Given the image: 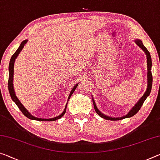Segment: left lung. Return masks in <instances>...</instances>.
<instances>
[{"mask_svg":"<svg viewBox=\"0 0 160 160\" xmlns=\"http://www.w3.org/2000/svg\"><path fill=\"white\" fill-rule=\"evenodd\" d=\"M135 42H136L137 45L139 46V47L141 48L142 50H143L144 52H145L146 55H147V91L145 92V93H144V94L142 96L141 99L139 100V102L134 106V107L132 108L131 110H130V112L128 113V114H127L126 116H124V117H119V118L109 117L106 116V115H104V114H103L102 113L100 112L99 110L97 109V106H96L94 101L92 98L93 103H94V109H95L96 112H97L101 117L104 118V119H105L112 120V121H115V120H121L122 119H124V118H129V117H133L134 115L136 114L139 111L140 108L142 107V104H143L144 102L147 99V97L149 95V94H150L152 87V71H151V68H152V58H151L150 53H149V52L148 51V50H147L145 46L143 45V43H142V41L137 39V40L135 41Z\"/></svg>","mask_w":160,"mask_h":160,"instance_id":"obj_1","label":"left lung"}]
</instances>
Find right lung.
Listing matches in <instances>:
<instances>
[{
    "label": "right lung",
    "mask_w": 160,
    "mask_h": 160,
    "mask_svg": "<svg viewBox=\"0 0 160 160\" xmlns=\"http://www.w3.org/2000/svg\"><path fill=\"white\" fill-rule=\"evenodd\" d=\"M27 41L28 40H24L23 41H22V43H21L20 46H19V48L17 49V51L16 52L14 53V54L12 56V57L11 58V61H10V63H9V77H8V91H9V93H10V95H11V97L12 100L13 101V102L16 103V105L18 106V107L19 108V109L21 110V112L23 113V114L25 115L26 117H28V119H33V120H37V121H45V122H50V121H55V120H57L58 119H60V118L62 117L64 114L66 113V108L63 110V112L62 114L59 116L54 117V118H52V119H39V118L37 117H33V115H31L30 113L28 112V110H27L25 107H23V105L21 104L20 101L18 100V98L16 96V94H15V92H14V88H13V69H14V62H15V60H16V58L17 56H18L19 53L21 51L22 49L24 47V46H25V44L27 43ZM78 86V83H77L74 86V87L72 88V90L70 92V94L68 96V100H69L71 96L73 94V92H74L76 88Z\"/></svg>",
    "instance_id": "obj_1"
}]
</instances>
